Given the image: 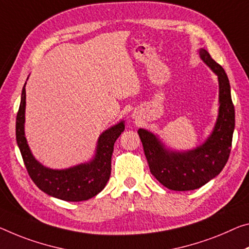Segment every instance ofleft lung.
Returning <instances> with one entry per match:
<instances>
[{"instance_id": "left-lung-1", "label": "left lung", "mask_w": 249, "mask_h": 249, "mask_svg": "<svg viewBox=\"0 0 249 249\" xmlns=\"http://www.w3.org/2000/svg\"><path fill=\"white\" fill-rule=\"evenodd\" d=\"M200 57L217 74L219 82V115L210 139L187 153H168L155 135L139 129L151 173L165 187L173 191H193L202 187L222 172L231 154L235 128V109L231 96L230 81L224 69L206 50Z\"/></svg>"}]
</instances>
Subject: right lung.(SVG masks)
<instances>
[{
  "instance_id": "1",
  "label": "right lung",
  "mask_w": 249,
  "mask_h": 249,
  "mask_svg": "<svg viewBox=\"0 0 249 249\" xmlns=\"http://www.w3.org/2000/svg\"><path fill=\"white\" fill-rule=\"evenodd\" d=\"M25 96L24 85L17 115V142L27 173L34 184L47 195L68 202L88 200L103 191L110 176V159L114 143L125 128L123 122L100 136L96 156L90 163L63 171H54L37 163L26 143L24 136Z\"/></svg>"
}]
</instances>
